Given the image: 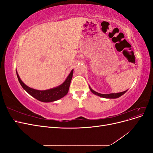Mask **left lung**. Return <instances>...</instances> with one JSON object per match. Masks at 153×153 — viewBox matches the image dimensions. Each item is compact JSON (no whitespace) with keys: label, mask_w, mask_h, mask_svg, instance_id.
<instances>
[{"label":"left lung","mask_w":153,"mask_h":153,"mask_svg":"<svg viewBox=\"0 0 153 153\" xmlns=\"http://www.w3.org/2000/svg\"><path fill=\"white\" fill-rule=\"evenodd\" d=\"M89 89L91 90V91L95 95H97L98 96H100V97H102V98H109V99H115V98H119L120 96H121L122 95H123L125 92H126L127 91H125L124 92H117V93H110V94H100L99 93V92H96L95 91H94L93 89H91V87L89 86Z\"/></svg>","instance_id":"8db88e82"}]
</instances>
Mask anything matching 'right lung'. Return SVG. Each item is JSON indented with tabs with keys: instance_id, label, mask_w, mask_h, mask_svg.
Wrapping results in <instances>:
<instances>
[{
	"instance_id": "obj_1",
	"label": "right lung",
	"mask_w": 153,
	"mask_h": 153,
	"mask_svg": "<svg viewBox=\"0 0 153 153\" xmlns=\"http://www.w3.org/2000/svg\"><path fill=\"white\" fill-rule=\"evenodd\" d=\"M16 72L18 81H19L20 85L23 87V89L25 90L30 96L34 97V98L40 101H42V102L47 103L57 101L63 98L64 96H65L68 94L69 85H70V83L73 77V69H72L71 73L69 74V75L66 78L65 81H64L62 84L57 87L52 88V89L43 91L36 90L26 85L20 79L17 71H16Z\"/></svg>"
}]
</instances>
